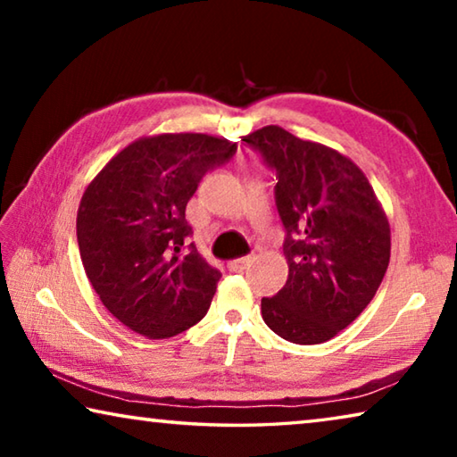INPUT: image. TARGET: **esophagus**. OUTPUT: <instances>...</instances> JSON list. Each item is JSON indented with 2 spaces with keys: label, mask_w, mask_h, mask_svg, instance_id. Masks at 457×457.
<instances>
[{
  "label": "esophagus",
  "mask_w": 457,
  "mask_h": 457,
  "mask_svg": "<svg viewBox=\"0 0 457 457\" xmlns=\"http://www.w3.org/2000/svg\"><path fill=\"white\" fill-rule=\"evenodd\" d=\"M250 256H245V258H236V260H231V262H228V268H229V272H242V270L250 264Z\"/></svg>",
  "instance_id": "34e87169"
}]
</instances>
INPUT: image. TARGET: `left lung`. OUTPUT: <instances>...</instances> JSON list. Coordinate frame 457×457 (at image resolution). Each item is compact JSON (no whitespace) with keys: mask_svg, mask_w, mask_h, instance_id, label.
<instances>
[{"mask_svg":"<svg viewBox=\"0 0 457 457\" xmlns=\"http://www.w3.org/2000/svg\"><path fill=\"white\" fill-rule=\"evenodd\" d=\"M244 143L276 173L286 231L288 280L262 298V319L290 343H327L373 300L389 266V221L365 173L335 149L274 125Z\"/></svg>","mask_w":457,"mask_h":457,"instance_id":"obj_1","label":"left lung"}]
</instances>
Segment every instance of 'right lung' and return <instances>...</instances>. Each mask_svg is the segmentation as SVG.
Segmentation results:
<instances>
[{
    "label": "right lung",
    "mask_w": 457,
    "mask_h": 457,
    "mask_svg": "<svg viewBox=\"0 0 457 457\" xmlns=\"http://www.w3.org/2000/svg\"><path fill=\"white\" fill-rule=\"evenodd\" d=\"M237 151L226 138L179 133L125 146L84 191L76 237L92 288L125 327L169 338L204 319L220 270L189 244L187 201Z\"/></svg>",
    "instance_id": "add662e5"
}]
</instances>
